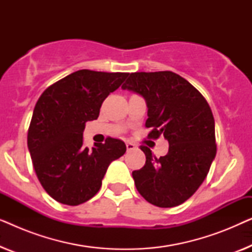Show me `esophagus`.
Returning <instances> with one entry per match:
<instances>
[{
	"mask_svg": "<svg viewBox=\"0 0 252 252\" xmlns=\"http://www.w3.org/2000/svg\"><path fill=\"white\" fill-rule=\"evenodd\" d=\"M126 148H127V150H134V149H136V146L133 142H130V141H127Z\"/></svg>",
	"mask_w": 252,
	"mask_h": 252,
	"instance_id": "obj_1",
	"label": "esophagus"
}]
</instances>
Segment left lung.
Wrapping results in <instances>:
<instances>
[{"mask_svg":"<svg viewBox=\"0 0 252 252\" xmlns=\"http://www.w3.org/2000/svg\"><path fill=\"white\" fill-rule=\"evenodd\" d=\"M125 91L146 99L150 139L168 141V153L154 157L141 146L146 164L133 171L137 191L159 208L180 205L194 195L216 157L215 119L211 109L194 86L171 71L130 73Z\"/></svg>","mask_w":252,"mask_h":252,"instance_id":"obj_1","label":"left lung"}]
</instances>
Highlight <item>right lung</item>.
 I'll use <instances>...</instances> for the list:
<instances>
[{
	"label": "right lung",
	"mask_w": 252,
	"mask_h": 252,
	"mask_svg": "<svg viewBox=\"0 0 252 252\" xmlns=\"http://www.w3.org/2000/svg\"><path fill=\"white\" fill-rule=\"evenodd\" d=\"M128 73L79 70L42 93L34 108L27 146L35 173L48 194L62 204L87 202L102 186L111 161L126 151L122 140L82 146L87 122L98 118L104 99Z\"/></svg>",
	"instance_id": "obj_1"
}]
</instances>
